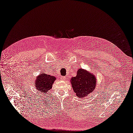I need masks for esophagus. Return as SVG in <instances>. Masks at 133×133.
<instances>
[{
    "mask_svg": "<svg viewBox=\"0 0 133 133\" xmlns=\"http://www.w3.org/2000/svg\"><path fill=\"white\" fill-rule=\"evenodd\" d=\"M61 78L62 80H65L67 78V77H66V76H63V77H61Z\"/></svg>",
    "mask_w": 133,
    "mask_h": 133,
    "instance_id": "34e87169",
    "label": "esophagus"
}]
</instances>
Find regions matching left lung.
<instances>
[{
    "label": "left lung",
    "instance_id": "1",
    "mask_svg": "<svg viewBox=\"0 0 133 133\" xmlns=\"http://www.w3.org/2000/svg\"><path fill=\"white\" fill-rule=\"evenodd\" d=\"M70 82L74 92L80 99L89 95L96 88L95 76L81 68L78 70L76 77L71 78Z\"/></svg>",
    "mask_w": 133,
    "mask_h": 133
}]
</instances>
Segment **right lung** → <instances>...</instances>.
<instances>
[{
  "instance_id": "add662e5",
  "label": "right lung",
  "mask_w": 133,
  "mask_h": 133,
  "mask_svg": "<svg viewBox=\"0 0 133 133\" xmlns=\"http://www.w3.org/2000/svg\"><path fill=\"white\" fill-rule=\"evenodd\" d=\"M56 79V77L53 76L42 73L35 79V88L39 92L46 94L52 87L53 83Z\"/></svg>"
}]
</instances>
